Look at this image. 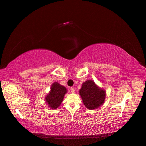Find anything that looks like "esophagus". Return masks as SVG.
Instances as JSON below:
<instances>
[{
  "mask_svg": "<svg viewBox=\"0 0 146 146\" xmlns=\"http://www.w3.org/2000/svg\"><path fill=\"white\" fill-rule=\"evenodd\" d=\"M70 90L72 93H74V89L73 88H70Z\"/></svg>",
  "mask_w": 146,
  "mask_h": 146,
  "instance_id": "obj_1",
  "label": "esophagus"
}]
</instances>
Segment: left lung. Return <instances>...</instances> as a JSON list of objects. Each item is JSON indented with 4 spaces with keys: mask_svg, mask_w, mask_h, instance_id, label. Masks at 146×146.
Returning a JSON list of instances; mask_svg holds the SVG:
<instances>
[{
    "mask_svg": "<svg viewBox=\"0 0 146 146\" xmlns=\"http://www.w3.org/2000/svg\"><path fill=\"white\" fill-rule=\"evenodd\" d=\"M79 95L86 108L93 110L98 108L104 103L106 90L99 87L92 80H88L82 83Z\"/></svg>",
    "mask_w": 146,
    "mask_h": 146,
    "instance_id": "8db88e82",
    "label": "left lung"
}]
</instances>
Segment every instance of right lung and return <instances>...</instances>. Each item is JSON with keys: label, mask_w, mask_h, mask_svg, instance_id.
<instances>
[{"label": "right lung", "mask_w": 146, "mask_h": 146, "mask_svg": "<svg viewBox=\"0 0 146 146\" xmlns=\"http://www.w3.org/2000/svg\"><path fill=\"white\" fill-rule=\"evenodd\" d=\"M67 90L57 82H54L50 88L49 93L45 96V101L48 106L51 110H56L62 103L64 95Z\"/></svg>", "instance_id": "add662e5"}]
</instances>
